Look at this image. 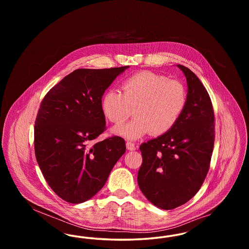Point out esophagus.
Segmentation results:
<instances>
[{
	"instance_id": "esophagus-1",
	"label": "esophagus",
	"mask_w": 249,
	"mask_h": 249,
	"mask_svg": "<svg viewBox=\"0 0 249 249\" xmlns=\"http://www.w3.org/2000/svg\"><path fill=\"white\" fill-rule=\"evenodd\" d=\"M126 145H127V148H128L129 150H135V149H136V146H135L134 142H127Z\"/></svg>"
}]
</instances>
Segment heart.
<instances>
[{"label": "heart", "instance_id": "1", "mask_svg": "<svg viewBox=\"0 0 249 249\" xmlns=\"http://www.w3.org/2000/svg\"><path fill=\"white\" fill-rule=\"evenodd\" d=\"M122 92L109 89L102 110L111 123L121 126L133 113L136 117L115 131L128 139L146 133L161 136L177 125L187 105V89L178 80L150 71L137 72L121 84Z\"/></svg>", "mask_w": 249, "mask_h": 249}]
</instances>
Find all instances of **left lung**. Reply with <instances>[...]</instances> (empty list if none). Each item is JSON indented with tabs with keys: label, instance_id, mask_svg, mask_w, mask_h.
<instances>
[{
	"label": "left lung",
	"instance_id": "obj_1",
	"mask_svg": "<svg viewBox=\"0 0 249 249\" xmlns=\"http://www.w3.org/2000/svg\"><path fill=\"white\" fill-rule=\"evenodd\" d=\"M188 82L186 108L164 135L140 145L137 181L155 206L171 210L199 191L209 171L214 142L213 105L206 89L189 68L178 65Z\"/></svg>",
	"mask_w": 249,
	"mask_h": 249
}]
</instances>
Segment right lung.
I'll return each instance as SVG.
<instances>
[{
  "mask_svg": "<svg viewBox=\"0 0 249 249\" xmlns=\"http://www.w3.org/2000/svg\"><path fill=\"white\" fill-rule=\"evenodd\" d=\"M128 67L74 70L41 102L35 125L36 160L48 186L65 201L92 198L126 151L120 136L92 141L107 130L102 97Z\"/></svg>",
  "mask_w": 249,
  "mask_h": 249,
  "instance_id": "1",
  "label": "right lung"
}]
</instances>
